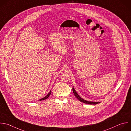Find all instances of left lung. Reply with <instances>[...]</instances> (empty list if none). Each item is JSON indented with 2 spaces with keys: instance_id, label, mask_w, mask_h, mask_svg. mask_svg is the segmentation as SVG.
<instances>
[{
  "instance_id": "obj_1",
  "label": "left lung",
  "mask_w": 131,
  "mask_h": 131,
  "mask_svg": "<svg viewBox=\"0 0 131 131\" xmlns=\"http://www.w3.org/2000/svg\"><path fill=\"white\" fill-rule=\"evenodd\" d=\"M72 90H73V93H74V95L76 97V98L78 99L81 102H82L83 103L88 104H93V105H95V104H97L98 103H100V102H91V101H86V100L83 99V98H82L79 95L77 94V93L76 92V91H75V90L74 89V88L73 87L72 88Z\"/></svg>"
}]
</instances>
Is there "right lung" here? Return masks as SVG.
Listing matches in <instances>:
<instances>
[{
  "label": "right lung",
  "instance_id": "add662e5",
  "mask_svg": "<svg viewBox=\"0 0 131 131\" xmlns=\"http://www.w3.org/2000/svg\"><path fill=\"white\" fill-rule=\"evenodd\" d=\"M50 93H51V90L49 91V92L45 97H44L43 98H42V99H40V100H40V101H42V100H44L47 99V98L48 97V96H49V95L50 94Z\"/></svg>",
  "mask_w": 131,
  "mask_h": 131
}]
</instances>
